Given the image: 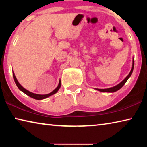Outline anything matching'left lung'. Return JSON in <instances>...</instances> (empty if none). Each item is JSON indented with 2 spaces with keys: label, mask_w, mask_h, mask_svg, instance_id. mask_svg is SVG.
<instances>
[{
  "label": "left lung",
  "mask_w": 147,
  "mask_h": 147,
  "mask_svg": "<svg viewBox=\"0 0 147 147\" xmlns=\"http://www.w3.org/2000/svg\"><path fill=\"white\" fill-rule=\"evenodd\" d=\"M134 60L133 59V61H132V67H131V71L130 72V73L128 74V75L125 78H124L123 81L121 82V83H119L118 85H117L114 87H112V88H108V89H97V88H95L96 90L99 91L100 92H104V93H113V92H115L117 91H118L122 87H123L125 83L126 82V81L128 80V79L130 78V76L131 75V74H132V72L134 70Z\"/></svg>",
  "instance_id": "obj_1"
}]
</instances>
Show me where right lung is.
Returning <instances> with one entry per match:
<instances>
[{"label":"right lung","mask_w":147,"mask_h":147,"mask_svg":"<svg viewBox=\"0 0 147 147\" xmlns=\"http://www.w3.org/2000/svg\"><path fill=\"white\" fill-rule=\"evenodd\" d=\"M13 78H14V81L15 82H16V85L17 86V88H18L20 90H21L22 92H23L24 93H25L27 95L29 96L30 97H31L32 98H34V99H36V100H42V99H45L46 98H48L50 96L53 95V94L56 93L59 90V89L61 87V80H59V84H58V86H57V88L53 90V91L51 92V93H50L49 94H36V93H32V92L29 91L28 90H26V89H24L23 86H22L21 84L19 83V82L17 81V80L16 78V76H15V74H14V72L13 71Z\"/></svg>","instance_id":"obj_1"}]
</instances>
